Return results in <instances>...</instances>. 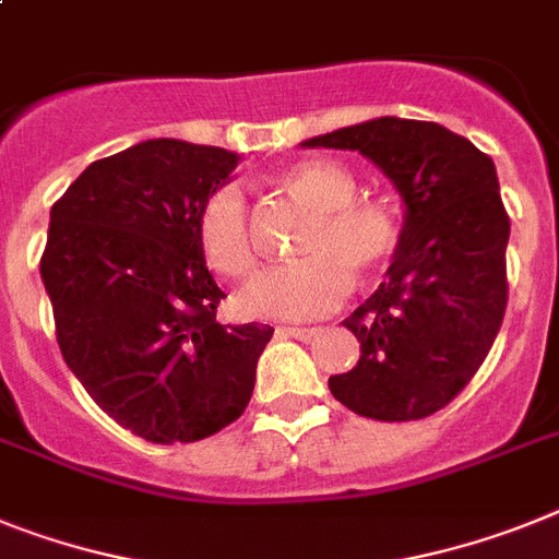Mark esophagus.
<instances>
[{"instance_id":"esophagus-1","label":"esophagus","mask_w":559,"mask_h":559,"mask_svg":"<svg viewBox=\"0 0 559 559\" xmlns=\"http://www.w3.org/2000/svg\"><path fill=\"white\" fill-rule=\"evenodd\" d=\"M318 330L312 326H278V335L284 337H295V341H312Z\"/></svg>"}]
</instances>
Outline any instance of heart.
Masks as SVG:
<instances>
[{"label": "heart", "mask_w": 559, "mask_h": 559, "mask_svg": "<svg viewBox=\"0 0 559 559\" xmlns=\"http://www.w3.org/2000/svg\"><path fill=\"white\" fill-rule=\"evenodd\" d=\"M281 187L301 199L312 218L304 224L298 252L304 258L258 272L243 287L241 307L255 318H318L344 301L352 275L372 278L386 266L401 238L397 215L386 201L358 199L346 167L304 162L281 176ZM199 247L218 275L247 278L255 270V243L241 187L224 185L201 204Z\"/></svg>", "instance_id": "heart-1"}]
</instances>
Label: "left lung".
<instances>
[{"instance_id":"left-lung-1","label":"left lung","mask_w":559,"mask_h":559,"mask_svg":"<svg viewBox=\"0 0 559 559\" xmlns=\"http://www.w3.org/2000/svg\"><path fill=\"white\" fill-rule=\"evenodd\" d=\"M358 150L403 199L386 281L344 321L360 341L355 369L330 392L372 420H420L466 386L495 344L509 301L506 215L495 162L435 121L381 119L307 139Z\"/></svg>"}]
</instances>
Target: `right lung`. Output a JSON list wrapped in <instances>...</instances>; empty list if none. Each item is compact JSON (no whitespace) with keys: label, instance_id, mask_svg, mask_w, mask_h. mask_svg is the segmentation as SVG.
Returning <instances> with one entry per match:
<instances>
[{"label":"right lung","instance_id":"add662e5","mask_svg":"<svg viewBox=\"0 0 559 559\" xmlns=\"http://www.w3.org/2000/svg\"><path fill=\"white\" fill-rule=\"evenodd\" d=\"M236 164L224 147L150 139L93 162L50 210L39 270L64 364L150 443L204 440L241 417L275 332L215 321L224 293L195 222Z\"/></svg>","mask_w":559,"mask_h":559}]
</instances>
